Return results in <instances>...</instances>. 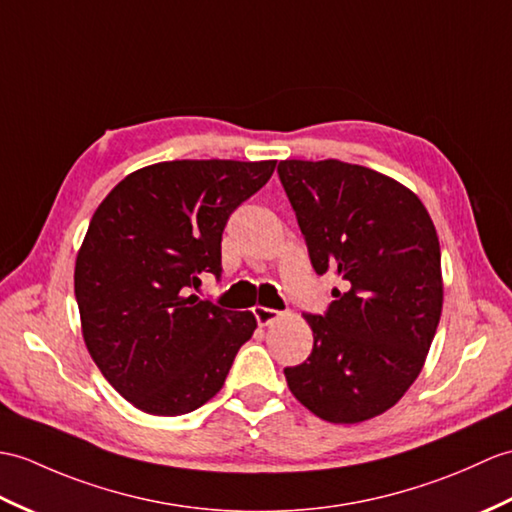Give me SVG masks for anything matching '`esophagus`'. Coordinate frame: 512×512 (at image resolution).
<instances>
[{"mask_svg":"<svg viewBox=\"0 0 512 512\" xmlns=\"http://www.w3.org/2000/svg\"><path fill=\"white\" fill-rule=\"evenodd\" d=\"M253 314H255L257 323H259L261 327L272 325V323H275V320L281 316V312L270 310V307H264V305H255V307H253Z\"/></svg>","mask_w":512,"mask_h":512,"instance_id":"esophagus-1","label":"esophagus"}]
</instances>
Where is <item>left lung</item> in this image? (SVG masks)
I'll list each match as a JSON object with an SVG mask.
<instances>
[{
	"label": "left lung",
	"mask_w": 512,
	"mask_h": 512,
	"mask_svg": "<svg viewBox=\"0 0 512 512\" xmlns=\"http://www.w3.org/2000/svg\"><path fill=\"white\" fill-rule=\"evenodd\" d=\"M277 172L314 270L347 288L327 314H305L314 349L285 382L329 423L373 419L419 377L441 320L434 222L417 194L364 165L288 159Z\"/></svg>",
	"instance_id": "8db88e82"
}]
</instances>
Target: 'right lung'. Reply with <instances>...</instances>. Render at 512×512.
Returning <instances> with one entry per match:
<instances>
[{
    "label": "right lung",
    "instance_id": "1",
    "mask_svg": "<svg viewBox=\"0 0 512 512\" xmlns=\"http://www.w3.org/2000/svg\"><path fill=\"white\" fill-rule=\"evenodd\" d=\"M277 161H163L117 183L89 222L74 290L93 362L135 408L178 417L224 386L253 312L200 301L220 277L231 213L268 183Z\"/></svg>",
    "mask_w": 512,
    "mask_h": 512
}]
</instances>
